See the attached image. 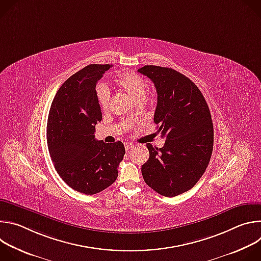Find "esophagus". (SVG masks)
Wrapping results in <instances>:
<instances>
[{"mask_svg":"<svg viewBox=\"0 0 261 261\" xmlns=\"http://www.w3.org/2000/svg\"><path fill=\"white\" fill-rule=\"evenodd\" d=\"M134 147V144L133 143H130V142H126L125 143V148H126V151L127 152H129L131 148H133Z\"/></svg>","mask_w":261,"mask_h":261,"instance_id":"34e87169","label":"esophagus"}]
</instances>
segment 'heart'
<instances>
[{"instance_id":"b5f03b06","label":"heart","mask_w":261,"mask_h":261,"mask_svg":"<svg viewBox=\"0 0 261 261\" xmlns=\"http://www.w3.org/2000/svg\"><path fill=\"white\" fill-rule=\"evenodd\" d=\"M115 83L126 91L135 101L143 99L147 92V84L133 72H125L117 76ZM109 97V91L105 86H99L97 88V99L102 108H105L108 105Z\"/></svg>"}]
</instances>
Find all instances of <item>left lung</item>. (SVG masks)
Segmentation results:
<instances>
[{
	"label": "left lung",
	"instance_id": "left-lung-1",
	"mask_svg": "<svg viewBox=\"0 0 261 261\" xmlns=\"http://www.w3.org/2000/svg\"><path fill=\"white\" fill-rule=\"evenodd\" d=\"M138 72L156 87L154 122L166 139L160 148L146 144L150 157L141 173L148 187L173 197L193 188L208 165L214 145L210 108L197 86L176 70L146 65Z\"/></svg>",
	"mask_w": 261,
	"mask_h": 261
}]
</instances>
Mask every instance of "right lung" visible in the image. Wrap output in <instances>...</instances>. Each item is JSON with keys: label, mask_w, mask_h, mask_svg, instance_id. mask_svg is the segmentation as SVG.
Masks as SVG:
<instances>
[{"label": "right lung", "mask_w": 261, "mask_h": 261, "mask_svg": "<svg viewBox=\"0 0 261 261\" xmlns=\"http://www.w3.org/2000/svg\"><path fill=\"white\" fill-rule=\"evenodd\" d=\"M110 67L92 64L73 74L57 92L48 114L46 138L55 168L69 187L87 195L115 182L125 155L122 141L95 138L102 120L96 85Z\"/></svg>", "instance_id": "right-lung-1"}]
</instances>
